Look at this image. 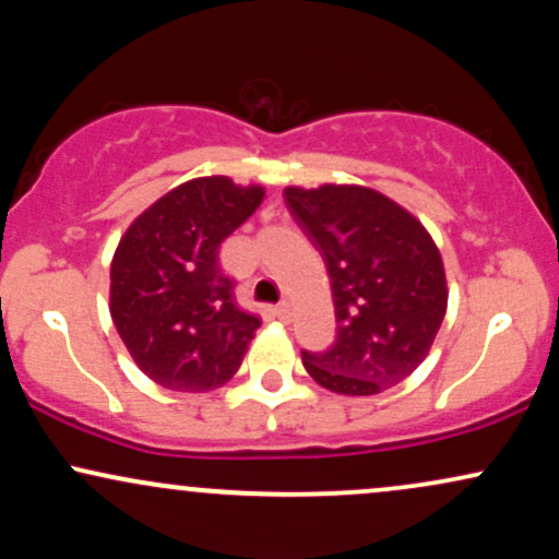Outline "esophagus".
Wrapping results in <instances>:
<instances>
[{
	"label": "esophagus",
	"instance_id": "obj_1",
	"mask_svg": "<svg viewBox=\"0 0 559 559\" xmlns=\"http://www.w3.org/2000/svg\"><path fill=\"white\" fill-rule=\"evenodd\" d=\"M275 318H278V320H284V323H288V320H292V305H288L286 299L281 301L278 307H275Z\"/></svg>",
	"mask_w": 559,
	"mask_h": 559
}]
</instances>
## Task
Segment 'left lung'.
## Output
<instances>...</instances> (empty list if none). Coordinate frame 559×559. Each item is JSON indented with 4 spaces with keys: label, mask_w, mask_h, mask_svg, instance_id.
I'll list each match as a JSON object with an SVG mask.
<instances>
[{
    "label": "left lung",
    "mask_w": 559,
    "mask_h": 559,
    "mask_svg": "<svg viewBox=\"0 0 559 559\" xmlns=\"http://www.w3.org/2000/svg\"><path fill=\"white\" fill-rule=\"evenodd\" d=\"M286 207L325 260L336 342L301 352L307 373L344 396L396 386L426 360L447 312V275L423 223L368 186H288Z\"/></svg>",
    "instance_id": "1"
}]
</instances>
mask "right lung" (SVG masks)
Listing matches in <instances>:
<instances>
[{
	"instance_id": "add662e5",
	"label": "right lung",
	"mask_w": 559,
	"mask_h": 559,
	"mask_svg": "<svg viewBox=\"0 0 559 559\" xmlns=\"http://www.w3.org/2000/svg\"><path fill=\"white\" fill-rule=\"evenodd\" d=\"M265 189L226 176L186 181L128 226L110 265V316L144 376L170 391L234 378L260 318L236 307L217 249Z\"/></svg>"
}]
</instances>
